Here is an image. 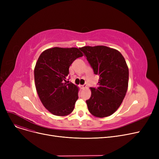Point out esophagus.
Masks as SVG:
<instances>
[{"instance_id":"1","label":"esophagus","mask_w":159,"mask_h":159,"mask_svg":"<svg viewBox=\"0 0 159 159\" xmlns=\"http://www.w3.org/2000/svg\"><path fill=\"white\" fill-rule=\"evenodd\" d=\"M80 88H81V89H85V88H87V86H86V84H84V85H80Z\"/></svg>"}]
</instances>
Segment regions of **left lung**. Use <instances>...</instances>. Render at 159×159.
<instances>
[{"label":"left lung","instance_id":"1","mask_svg":"<svg viewBox=\"0 0 159 159\" xmlns=\"http://www.w3.org/2000/svg\"><path fill=\"white\" fill-rule=\"evenodd\" d=\"M80 50L99 76L98 88H90L91 95L86 101L88 110L96 117L110 116L118 110L127 92L126 62L118 50L105 46H84Z\"/></svg>","mask_w":159,"mask_h":159}]
</instances>
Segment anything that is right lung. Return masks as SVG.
Returning <instances> with one entry per match:
<instances>
[{"label":"right lung","mask_w":159,"mask_h":159,"mask_svg":"<svg viewBox=\"0 0 159 159\" xmlns=\"http://www.w3.org/2000/svg\"><path fill=\"white\" fill-rule=\"evenodd\" d=\"M80 48L55 47L39 56L34 69L35 87L41 102L50 113L66 116L74 110L79 88L69 83V68L76 58L82 57Z\"/></svg>","instance_id":"add662e5"}]
</instances>
